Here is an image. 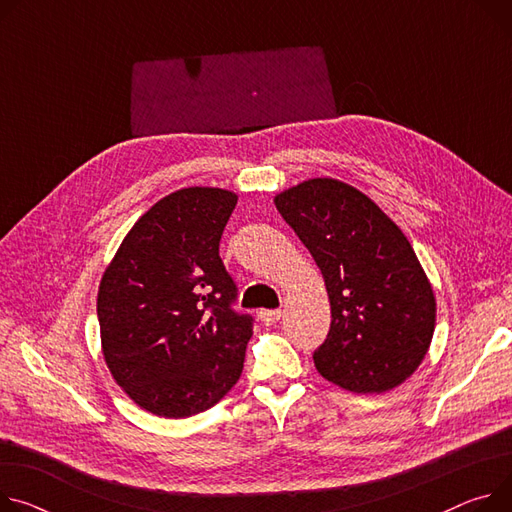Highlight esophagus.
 <instances>
[{"mask_svg":"<svg viewBox=\"0 0 512 512\" xmlns=\"http://www.w3.org/2000/svg\"><path fill=\"white\" fill-rule=\"evenodd\" d=\"M281 316H283L281 309H264V311H260V320H262L264 326L277 324L281 320Z\"/></svg>","mask_w":512,"mask_h":512,"instance_id":"34e87169","label":"esophagus"}]
</instances>
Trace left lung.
I'll use <instances>...</instances> for the list:
<instances>
[{"label":"left lung","mask_w":512,"mask_h":512,"mask_svg":"<svg viewBox=\"0 0 512 512\" xmlns=\"http://www.w3.org/2000/svg\"><path fill=\"white\" fill-rule=\"evenodd\" d=\"M320 266L332 307L316 369L355 393H381L422 363L437 303L402 229L361 190L332 178L301 182L274 199Z\"/></svg>","instance_id":"1"}]
</instances>
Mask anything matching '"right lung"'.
<instances>
[{
	"label": "right lung",
	"mask_w": 512,
	"mask_h": 512,
	"mask_svg": "<svg viewBox=\"0 0 512 512\" xmlns=\"http://www.w3.org/2000/svg\"><path fill=\"white\" fill-rule=\"evenodd\" d=\"M238 196L182 188L127 233L98 291L106 365L129 398L164 418L215 406L240 379L254 318L219 242Z\"/></svg>",
	"instance_id": "1"
}]
</instances>
